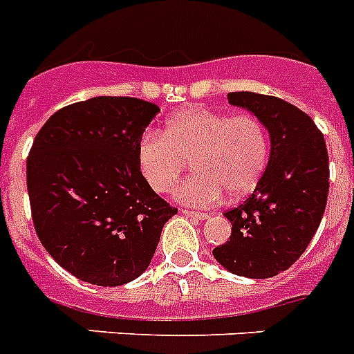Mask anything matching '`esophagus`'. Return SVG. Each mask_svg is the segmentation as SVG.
<instances>
[{"label":"esophagus","mask_w":354,"mask_h":354,"mask_svg":"<svg viewBox=\"0 0 354 354\" xmlns=\"http://www.w3.org/2000/svg\"><path fill=\"white\" fill-rule=\"evenodd\" d=\"M184 214H186V216H189V218H195V220H207V218H209V214L201 213V211H184Z\"/></svg>","instance_id":"34e87169"}]
</instances>
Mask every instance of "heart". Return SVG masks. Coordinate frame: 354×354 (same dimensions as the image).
I'll use <instances>...</instances> for the list:
<instances>
[{"label": "heart", "mask_w": 354, "mask_h": 354, "mask_svg": "<svg viewBox=\"0 0 354 354\" xmlns=\"http://www.w3.org/2000/svg\"><path fill=\"white\" fill-rule=\"evenodd\" d=\"M270 157L267 127L254 114L189 107L166 122L165 132L147 131L138 141V165L150 188L166 193L192 159L195 174L177 184L175 201L211 206L245 197L256 188Z\"/></svg>", "instance_id": "b5f03b06"}]
</instances>
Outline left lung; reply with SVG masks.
Masks as SVG:
<instances>
[{
  "label": "left lung",
  "instance_id": "left-lung-1",
  "mask_svg": "<svg viewBox=\"0 0 354 354\" xmlns=\"http://www.w3.org/2000/svg\"><path fill=\"white\" fill-rule=\"evenodd\" d=\"M229 104L258 116L270 136V157L252 195L223 213L231 238L214 259L236 276H277L301 258L319 229L329 189L322 132L295 105L250 91L229 93Z\"/></svg>",
  "mask_w": 354,
  "mask_h": 354
}]
</instances>
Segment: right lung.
Wrapping results in <instances>:
<instances>
[{
    "mask_svg": "<svg viewBox=\"0 0 354 354\" xmlns=\"http://www.w3.org/2000/svg\"><path fill=\"white\" fill-rule=\"evenodd\" d=\"M159 111L140 98L95 96L57 111L33 140L26 186L35 232L80 281L140 277L177 213L138 165V141Z\"/></svg>",
    "mask_w": 354,
    "mask_h": 354,
    "instance_id": "add662e5",
    "label": "right lung"
}]
</instances>
